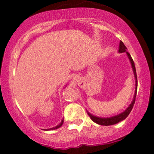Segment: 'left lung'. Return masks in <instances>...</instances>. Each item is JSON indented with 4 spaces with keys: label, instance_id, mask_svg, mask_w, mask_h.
Masks as SVG:
<instances>
[{
    "label": "left lung",
    "instance_id": "obj_1",
    "mask_svg": "<svg viewBox=\"0 0 154 154\" xmlns=\"http://www.w3.org/2000/svg\"><path fill=\"white\" fill-rule=\"evenodd\" d=\"M118 52L119 53H123L125 52L127 54L129 60H130L131 64V68L133 72H134V78H135V93H134V98H133V100L129 106L127 108L125 109V111H124L123 112H122L121 114H117V115L111 116V117H100V116H97L91 114V113L88 112V116H90V118L91 119L92 121H94V122H96L97 124L100 125H115L118 122H121V121L124 120L129 115L130 112L131 111L133 107H134V103H135V100H136V96H137V72H136V68H135V65H134V60H133L132 57H131V54H129L128 52L127 51V48L126 46H125L124 43H122V41L119 42V50H118Z\"/></svg>",
    "mask_w": 154,
    "mask_h": 154
}]
</instances>
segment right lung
<instances>
[{"label": "right lung", "instance_id": "right-lung-1", "mask_svg": "<svg viewBox=\"0 0 154 154\" xmlns=\"http://www.w3.org/2000/svg\"><path fill=\"white\" fill-rule=\"evenodd\" d=\"M63 122H64V119H63L62 121H61V122L60 123L59 125H57L55 126V127H53L51 128H48V129H45V131H51V130H55L57 128H60L61 126L63 125Z\"/></svg>", "mask_w": 154, "mask_h": 154}]
</instances>
